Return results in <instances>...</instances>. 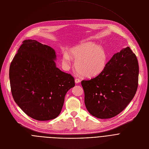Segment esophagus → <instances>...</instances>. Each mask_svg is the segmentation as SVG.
I'll use <instances>...</instances> for the list:
<instances>
[{"mask_svg": "<svg viewBox=\"0 0 149 149\" xmlns=\"http://www.w3.org/2000/svg\"><path fill=\"white\" fill-rule=\"evenodd\" d=\"M74 81H75L76 84H79V83H80V79H76Z\"/></svg>", "mask_w": 149, "mask_h": 149, "instance_id": "esophagus-1", "label": "esophagus"}]
</instances>
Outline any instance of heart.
<instances>
[{
  "instance_id": "1",
  "label": "heart",
  "mask_w": 149,
  "mask_h": 149,
  "mask_svg": "<svg viewBox=\"0 0 149 149\" xmlns=\"http://www.w3.org/2000/svg\"><path fill=\"white\" fill-rule=\"evenodd\" d=\"M72 58L75 61L76 69L86 77L100 74L105 68L107 55L104 48L92 41L82 42L73 47L69 55L64 53L62 63L66 69L72 64Z\"/></svg>"
}]
</instances>
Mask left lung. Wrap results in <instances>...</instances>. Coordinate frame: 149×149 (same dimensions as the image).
Masks as SVG:
<instances>
[{
  "mask_svg": "<svg viewBox=\"0 0 149 149\" xmlns=\"http://www.w3.org/2000/svg\"><path fill=\"white\" fill-rule=\"evenodd\" d=\"M139 73L137 58L129 47L114 54L100 74L81 81L88 112L101 119L119 114L136 93Z\"/></svg>",
  "mask_w": 149,
  "mask_h": 149,
  "instance_id": "8db88e82",
  "label": "left lung"
}]
</instances>
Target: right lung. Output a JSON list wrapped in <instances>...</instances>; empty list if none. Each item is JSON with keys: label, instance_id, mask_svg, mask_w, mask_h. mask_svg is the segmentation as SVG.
Masks as SVG:
<instances>
[{"label": "right lung", "instance_id": "obj_1", "mask_svg": "<svg viewBox=\"0 0 149 149\" xmlns=\"http://www.w3.org/2000/svg\"><path fill=\"white\" fill-rule=\"evenodd\" d=\"M54 49L36 40L23 41L9 68L11 92L16 104L38 121L56 118L68 91L75 85L70 74L57 68Z\"/></svg>", "mask_w": 149, "mask_h": 149}]
</instances>
